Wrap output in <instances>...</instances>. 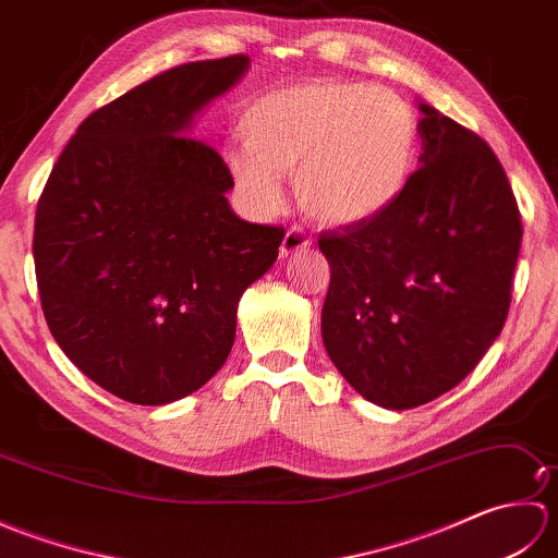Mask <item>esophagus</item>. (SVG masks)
Masks as SVG:
<instances>
[{
	"instance_id": "esophagus-1",
	"label": "esophagus",
	"mask_w": 558,
	"mask_h": 558,
	"mask_svg": "<svg viewBox=\"0 0 558 558\" xmlns=\"http://www.w3.org/2000/svg\"><path fill=\"white\" fill-rule=\"evenodd\" d=\"M310 236H306L300 228H290L282 236V244H280V258H290L298 252H304V248H310Z\"/></svg>"
}]
</instances>
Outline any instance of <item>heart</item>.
Segmentation results:
<instances>
[{
  "mask_svg": "<svg viewBox=\"0 0 558 558\" xmlns=\"http://www.w3.org/2000/svg\"><path fill=\"white\" fill-rule=\"evenodd\" d=\"M244 146L230 170L258 210L282 201L294 174L302 210L328 228H357L396 204L420 156V124L390 90L350 81H306L268 90L240 112Z\"/></svg>",
  "mask_w": 558,
  "mask_h": 558,
  "instance_id": "b5f03b06",
  "label": "heart"
}]
</instances>
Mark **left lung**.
I'll use <instances>...</instances> for the list:
<instances>
[{
	"mask_svg": "<svg viewBox=\"0 0 558 558\" xmlns=\"http://www.w3.org/2000/svg\"><path fill=\"white\" fill-rule=\"evenodd\" d=\"M422 168L381 218L322 232V333L345 381L386 410L458 386L499 338L523 222L484 138L420 102Z\"/></svg>",
	"mask_w": 558,
	"mask_h": 558,
	"instance_id": "obj_1",
	"label": "left lung"
}]
</instances>
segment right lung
<instances>
[{
  "label": "right lung",
  "mask_w": 558,
  "mask_h": 558,
  "mask_svg": "<svg viewBox=\"0 0 558 558\" xmlns=\"http://www.w3.org/2000/svg\"><path fill=\"white\" fill-rule=\"evenodd\" d=\"M246 54L162 71L90 112L35 208L45 322L90 381L136 405L194 393L228 360L236 302L286 230L236 218L194 114L234 86Z\"/></svg>",
  "instance_id": "add662e5"
}]
</instances>
